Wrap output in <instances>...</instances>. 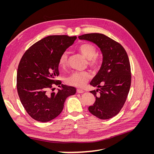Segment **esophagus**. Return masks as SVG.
Here are the masks:
<instances>
[{
	"instance_id": "obj_1",
	"label": "esophagus",
	"mask_w": 154,
	"mask_h": 154,
	"mask_svg": "<svg viewBox=\"0 0 154 154\" xmlns=\"http://www.w3.org/2000/svg\"><path fill=\"white\" fill-rule=\"evenodd\" d=\"M77 92L78 93H83V92H84V91L80 89V88H78V89H77Z\"/></svg>"
}]
</instances>
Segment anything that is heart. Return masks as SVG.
<instances>
[{
	"label": "heart",
	"mask_w": 154,
	"mask_h": 154,
	"mask_svg": "<svg viewBox=\"0 0 154 154\" xmlns=\"http://www.w3.org/2000/svg\"><path fill=\"white\" fill-rule=\"evenodd\" d=\"M78 49L88 59V63L93 68L98 67L101 64V60L97 57V49L94 45L88 43L82 44ZM68 63V53L64 52L59 59V64L61 67H66ZM91 78V73L88 71H77L71 74L66 80L69 85L83 87Z\"/></svg>",
	"instance_id": "obj_1"
}]
</instances>
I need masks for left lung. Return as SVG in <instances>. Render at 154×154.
Masks as SVG:
<instances>
[{"label":"left lung","instance_id":"8db88e82","mask_svg":"<svg viewBox=\"0 0 154 154\" xmlns=\"http://www.w3.org/2000/svg\"><path fill=\"white\" fill-rule=\"evenodd\" d=\"M78 38L96 44L103 54L100 71L90 83L100 88L90 91L96 97V101L88 110L101 119L112 118L123 108L131 85L127 53L119 43L103 34L88 33Z\"/></svg>","mask_w":154,"mask_h":154}]
</instances>
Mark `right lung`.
<instances>
[{
	"mask_svg": "<svg viewBox=\"0 0 154 154\" xmlns=\"http://www.w3.org/2000/svg\"><path fill=\"white\" fill-rule=\"evenodd\" d=\"M77 37L51 35L41 39L27 49L18 64L17 88L18 96L31 117L48 122L62 112L66 98L75 94V87L62 84L59 75V59L73 44ZM54 85L60 88L50 93Z\"/></svg>",
	"mask_w": 154,
	"mask_h": 154,
	"instance_id": "right-lung-1",
	"label": "right lung"
}]
</instances>
